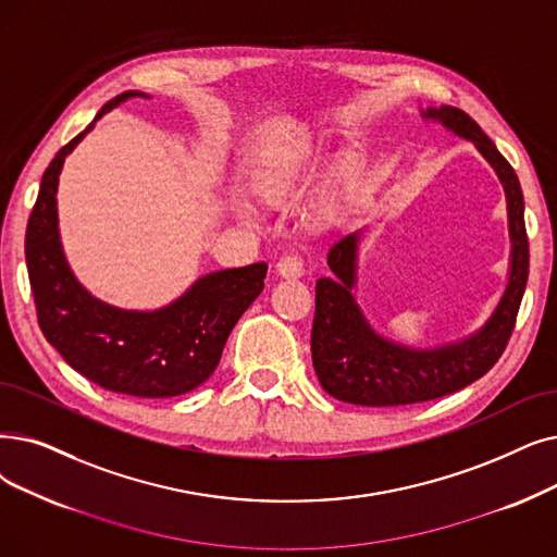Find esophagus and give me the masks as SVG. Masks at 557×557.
<instances>
[{"instance_id":"esophagus-1","label":"esophagus","mask_w":557,"mask_h":557,"mask_svg":"<svg viewBox=\"0 0 557 557\" xmlns=\"http://www.w3.org/2000/svg\"><path fill=\"white\" fill-rule=\"evenodd\" d=\"M275 271L280 277H286V280H298L302 273H305V261L298 257V255H286L277 261Z\"/></svg>"}]
</instances>
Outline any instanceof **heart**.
<instances>
[{"instance_id":"1","label":"heart","mask_w":557,"mask_h":557,"mask_svg":"<svg viewBox=\"0 0 557 557\" xmlns=\"http://www.w3.org/2000/svg\"><path fill=\"white\" fill-rule=\"evenodd\" d=\"M307 171V159L302 157L265 159L252 171L250 186L259 200L275 205L300 188Z\"/></svg>"}]
</instances>
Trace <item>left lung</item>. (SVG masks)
Masks as SVG:
<instances>
[{"instance_id": "left-lung-1", "label": "left lung", "mask_w": 557, "mask_h": 557, "mask_svg": "<svg viewBox=\"0 0 557 557\" xmlns=\"http://www.w3.org/2000/svg\"><path fill=\"white\" fill-rule=\"evenodd\" d=\"M425 117L442 120L457 136L475 143L498 173L510 213L512 269L510 282L487 325L465 342L412 350L377 336L352 298L359 234L336 240L327 255L334 277L317 282V313L311 327V361L323 389L336 400L364 407H398L442 398L480 380L500 359L510 342L528 282V234L523 193L515 168L496 150L475 120L455 107L428 109Z\"/></svg>"}]
</instances>
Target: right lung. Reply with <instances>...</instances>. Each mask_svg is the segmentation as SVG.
I'll return each mask as SVG.
<instances>
[{
	"instance_id": "obj_1",
	"label": "right lung",
	"mask_w": 557,
	"mask_h": 557,
	"mask_svg": "<svg viewBox=\"0 0 557 557\" xmlns=\"http://www.w3.org/2000/svg\"><path fill=\"white\" fill-rule=\"evenodd\" d=\"M127 98L145 95L125 90L95 120ZM90 127L47 165L27 223L24 257L38 325L72 369L107 392L138 398L188 394L219 367L232 327L261 294L269 265L250 263L205 275L180 300L157 311H123L95 300L67 269L57 230L61 165Z\"/></svg>"
}]
</instances>
